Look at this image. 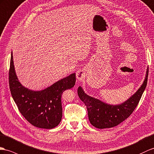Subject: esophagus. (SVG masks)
<instances>
[{"instance_id":"34e87169","label":"esophagus","mask_w":154,"mask_h":154,"mask_svg":"<svg viewBox=\"0 0 154 154\" xmlns=\"http://www.w3.org/2000/svg\"><path fill=\"white\" fill-rule=\"evenodd\" d=\"M85 78V71L83 69H79L76 72V78L78 80H83Z\"/></svg>"}]
</instances>
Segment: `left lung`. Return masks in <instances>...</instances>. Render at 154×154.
Segmentation results:
<instances>
[{"instance_id": "obj_1", "label": "left lung", "mask_w": 154, "mask_h": 154, "mask_svg": "<svg viewBox=\"0 0 154 154\" xmlns=\"http://www.w3.org/2000/svg\"><path fill=\"white\" fill-rule=\"evenodd\" d=\"M148 69L143 84L137 92L124 103L112 105L88 95L79 86L78 95L85 104L88 110V118L91 124L98 129L111 128L119 125L133 113L138 105L147 85Z\"/></svg>"}]
</instances>
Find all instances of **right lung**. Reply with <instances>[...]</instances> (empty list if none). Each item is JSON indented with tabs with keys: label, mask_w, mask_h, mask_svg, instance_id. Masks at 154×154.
<instances>
[{
	"label": "right lung",
	"mask_w": 154,
	"mask_h": 154,
	"mask_svg": "<svg viewBox=\"0 0 154 154\" xmlns=\"http://www.w3.org/2000/svg\"><path fill=\"white\" fill-rule=\"evenodd\" d=\"M75 82L76 75L73 73L41 91L25 88L16 76L12 52L9 70L11 94L20 113L34 126L50 129L59 124L63 114L62 93L73 88Z\"/></svg>",
	"instance_id": "right-lung-1"
}]
</instances>
